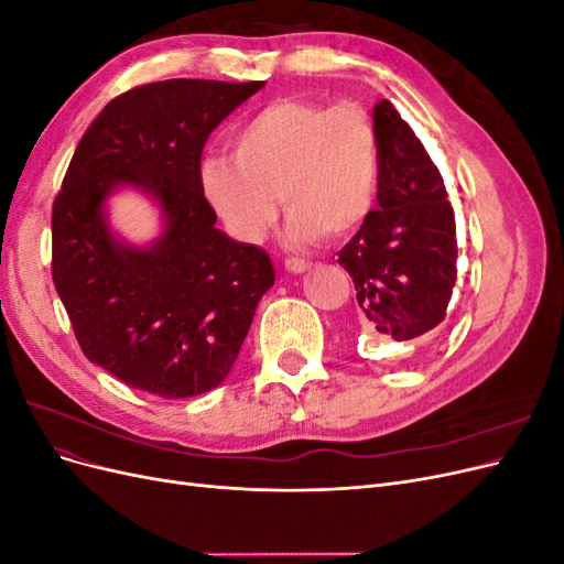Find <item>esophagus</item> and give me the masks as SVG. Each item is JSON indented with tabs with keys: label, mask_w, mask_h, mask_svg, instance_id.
<instances>
[{
	"label": "esophagus",
	"mask_w": 564,
	"mask_h": 564,
	"mask_svg": "<svg viewBox=\"0 0 564 564\" xmlns=\"http://www.w3.org/2000/svg\"><path fill=\"white\" fill-rule=\"evenodd\" d=\"M284 268L289 272H294V275H303V272H308L313 268V263L305 261V259H294V256H292V259L284 261Z\"/></svg>",
	"instance_id": "esophagus-1"
}]
</instances>
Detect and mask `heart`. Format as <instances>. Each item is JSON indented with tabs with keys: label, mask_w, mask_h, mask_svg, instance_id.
Returning <instances> with one entry per match:
<instances>
[{
	"label": "heart",
	"mask_w": 564,
	"mask_h": 564,
	"mask_svg": "<svg viewBox=\"0 0 564 564\" xmlns=\"http://www.w3.org/2000/svg\"><path fill=\"white\" fill-rule=\"evenodd\" d=\"M199 187L226 230L245 245H259L275 226L280 197L294 242L317 235L344 240L379 202V131L350 100L324 106L282 98L235 131L230 158L202 162Z\"/></svg>",
	"instance_id": "heart-1"
}]
</instances>
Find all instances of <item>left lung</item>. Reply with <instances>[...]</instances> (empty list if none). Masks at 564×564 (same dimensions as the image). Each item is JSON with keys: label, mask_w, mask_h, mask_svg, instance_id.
Instances as JSON below:
<instances>
[{"label": "left lung", "mask_w": 564, "mask_h": 564, "mask_svg": "<svg viewBox=\"0 0 564 564\" xmlns=\"http://www.w3.org/2000/svg\"><path fill=\"white\" fill-rule=\"evenodd\" d=\"M381 145L379 209L338 251L355 282L362 329L412 340L445 319L456 284V220L447 187L390 100L373 108Z\"/></svg>", "instance_id": "left-lung-1"}]
</instances>
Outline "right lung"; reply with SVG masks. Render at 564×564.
Instances as JSON below:
<instances>
[{
  "label": "right lung",
  "instance_id": "1",
  "mask_svg": "<svg viewBox=\"0 0 564 564\" xmlns=\"http://www.w3.org/2000/svg\"><path fill=\"white\" fill-rule=\"evenodd\" d=\"M263 82L164 79L112 98L75 150L51 214V275L82 352L164 400L214 390L237 360L270 256L235 242L199 187L209 133ZM122 184L155 196L165 232L131 248L109 232Z\"/></svg>",
  "mask_w": 564,
  "mask_h": 564
}]
</instances>
